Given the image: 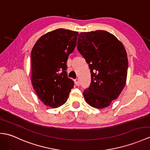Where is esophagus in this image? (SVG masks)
I'll return each mask as SVG.
<instances>
[{
  "mask_svg": "<svg viewBox=\"0 0 150 150\" xmlns=\"http://www.w3.org/2000/svg\"><path fill=\"white\" fill-rule=\"evenodd\" d=\"M75 83L76 86H79L80 85V81H79V79H76L75 80Z\"/></svg>",
  "mask_w": 150,
  "mask_h": 150,
  "instance_id": "1",
  "label": "esophagus"
}]
</instances>
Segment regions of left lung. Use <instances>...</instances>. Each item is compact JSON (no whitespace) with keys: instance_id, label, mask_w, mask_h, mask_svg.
I'll list each match as a JSON object with an SVG mask.
<instances>
[{"instance_id":"left-lung-1","label":"left lung","mask_w":150,"mask_h":150,"mask_svg":"<svg viewBox=\"0 0 150 150\" xmlns=\"http://www.w3.org/2000/svg\"><path fill=\"white\" fill-rule=\"evenodd\" d=\"M77 49L89 64L91 83L83 92L89 105L103 109L123 91L128 61L123 45L105 30L79 34Z\"/></svg>"}]
</instances>
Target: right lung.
<instances>
[{"label": "right lung", "mask_w": 150, "mask_h": 150, "mask_svg": "<svg viewBox=\"0 0 150 150\" xmlns=\"http://www.w3.org/2000/svg\"><path fill=\"white\" fill-rule=\"evenodd\" d=\"M79 33L59 29L45 34L31 51V81L39 98L57 108L67 102L74 82L68 77L69 55L74 52Z\"/></svg>", "instance_id": "obj_1"}]
</instances>
